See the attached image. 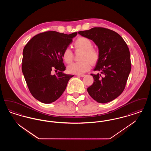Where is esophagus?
<instances>
[{
    "label": "esophagus",
    "instance_id": "1",
    "mask_svg": "<svg viewBox=\"0 0 151 151\" xmlns=\"http://www.w3.org/2000/svg\"><path fill=\"white\" fill-rule=\"evenodd\" d=\"M78 77H80V78H83L84 76H85V75H77Z\"/></svg>",
    "mask_w": 151,
    "mask_h": 151
}]
</instances>
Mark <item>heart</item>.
<instances>
[{
    "instance_id": "obj_1",
    "label": "heart",
    "mask_w": 151,
    "mask_h": 151,
    "mask_svg": "<svg viewBox=\"0 0 151 151\" xmlns=\"http://www.w3.org/2000/svg\"><path fill=\"white\" fill-rule=\"evenodd\" d=\"M73 45L76 50L82 51L80 57L81 61L69 65L67 67V71L72 74L80 75L90 69L91 63L94 65L97 62L99 59V54L96 49L92 48V41L86 37H79ZM62 58L66 63H71L73 59L72 51L69 48H66L63 52Z\"/></svg>"
}]
</instances>
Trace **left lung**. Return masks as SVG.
Instances as JSON below:
<instances>
[{"mask_svg": "<svg viewBox=\"0 0 151 151\" xmlns=\"http://www.w3.org/2000/svg\"><path fill=\"white\" fill-rule=\"evenodd\" d=\"M93 41L99 48V59L91 74L94 81L87 91L91 97L102 104L117 98L124 89L131 69L129 49L122 37L104 28L95 27L78 32Z\"/></svg>", "mask_w": 151, "mask_h": 151, "instance_id": "1", "label": "left lung"}]
</instances>
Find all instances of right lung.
<instances>
[{
	"label": "right lung",
	"mask_w": 151,
	"mask_h": 151,
	"mask_svg": "<svg viewBox=\"0 0 151 151\" xmlns=\"http://www.w3.org/2000/svg\"><path fill=\"white\" fill-rule=\"evenodd\" d=\"M77 35L55 31L46 32L34 36L24 48L22 72L32 96L37 100L50 104L64 92L73 75L63 73V52ZM52 69L59 70L52 75Z\"/></svg>",
	"instance_id": "1"
}]
</instances>
